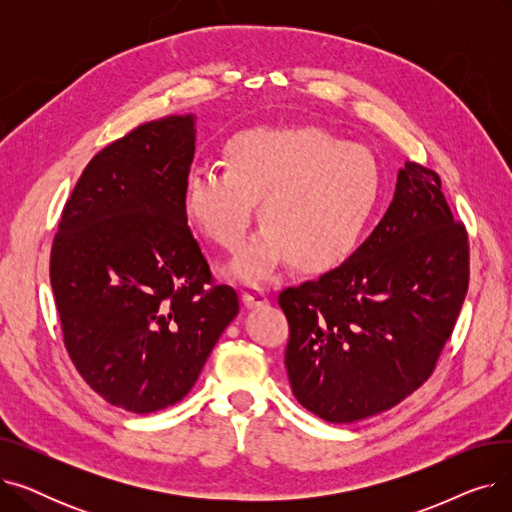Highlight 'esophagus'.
Masks as SVG:
<instances>
[{"mask_svg": "<svg viewBox=\"0 0 512 512\" xmlns=\"http://www.w3.org/2000/svg\"><path fill=\"white\" fill-rule=\"evenodd\" d=\"M242 303H245V307H249V309L263 307V305H267V294L261 288H249L242 292Z\"/></svg>", "mask_w": 512, "mask_h": 512, "instance_id": "obj_1", "label": "esophagus"}]
</instances>
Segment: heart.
Wrapping results in <instances>:
<instances>
[{"label": "heart", "mask_w": 512, "mask_h": 512, "mask_svg": "<svg viewBox=\"0 0 512 512\" xmlns=\"http://www.w3.org/2000/svg\"><path fill=\"white\" fill-rule=\"evenodd\" d=\"M224 166L186 174V224L222 251H236L259 201L263 230L232 263L242 282L259 284L276 267L324 276L361 249L378 205L380 178L361 147L313 126L247 128L224 145Z\"/></svg>", "instance_id": "obj_1"}]
</instances>
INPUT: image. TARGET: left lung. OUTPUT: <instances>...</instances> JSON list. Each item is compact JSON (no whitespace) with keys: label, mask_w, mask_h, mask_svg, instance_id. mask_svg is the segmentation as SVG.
<instances>
[{"label":"left lung","mask_w":512,"mask_h":512,"mask_svg":"<svg viewBox=\"0 0 512 512\" xmlns=\"http://www.w3.org/2000/svg\"><path fill=\"white\" fill-rule=\"evenodd\" d=\"M469 288V236L440 176L415 161L357 255L280 292L284 365L301 405L330 423L388 411L434 373Z\"/></svg>","instance_id":"8db88e82"}]
</instances>
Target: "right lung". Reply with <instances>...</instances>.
Returning <instances> with one entry per match:
<instances>
[{
    "instance_id": "obj_1",
    "label": "right lung",
    "mask_w": 512,
    "mask_h": 512,
    "mask_svg": "<svg viewBox=\"0 0 512 512\" xmlns=\"http://www.w3.org/2000/svg\"><path fill=\"white\" fill-rule=\"evenodd\" d=\"M193 116L141 124L103 147L68 197L49 257L62 338L110 405L155 413L182 400L238 294L218 284L182 215Z\"/></svg>"
}]
</instances>
